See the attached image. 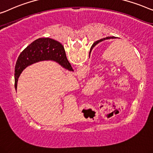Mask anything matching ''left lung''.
I'll list each match as a JSON object with an SVG mask.
<instances>
[{
  "instance_id": "obj_1",
  "label": "left lung",
  "mask_w": 153,
  "mask_h": 153,
  "mask_svg": "<svg viewBox=\"0 0 153 153\" xmlns=\"http://www.w3.org/2000/svg\"><path fill=\"white\" fill-rule=\"evenodd\" d=\"M116 39V37H114V36H108V37H106V38H104V39H101V40H99V41H96L94 44H93L92 47H94V46L96 45L97 43H99V42L103 41H104V40H106V39Z\"/></svg>"
}]
</instances>
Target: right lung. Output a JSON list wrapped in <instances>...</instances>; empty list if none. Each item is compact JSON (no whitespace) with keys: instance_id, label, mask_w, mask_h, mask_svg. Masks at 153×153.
<instances>
[{"instance_id":"obj_1","label":"right lung","mask_w":153,"mask_h":153,"mask_svg":"<svg viewBox=\"0 0 153 153\" xmlns=\"http://www.w3.org/2000/svg\"><path fill=\"white\" fill-rule=\"evenodd\" d=\"M43 60L55 61L70 71H73L68 61L63 46L50 38H40L33 41L20 54L15 66V88L22 71L28 65Z\"/></svg>"}]
</instances>
